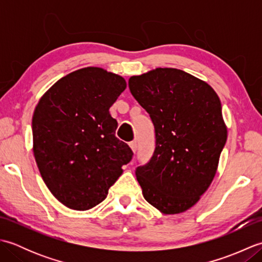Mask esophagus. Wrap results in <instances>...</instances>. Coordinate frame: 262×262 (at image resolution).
Returning <instances> with one entry per match:
<instances>
[{
  "label": "esophagus",
  "instance_id": "34e87169",
  "mask_svg": "<svg viewBox=\"0 0 262 262\" xmlns=\"http://www.w3.org/2000/svg\"><path fill=\"white\" fill-rule=\"evenodd\" d=\"M129 147L132 148V151L135 153L136 149H137V143H136L135 141H134V142H130V143H129Z\"/></svg>",
  "mask_w": 262,
  "mask_h": 262
}]
</instances>
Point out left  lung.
Wrapping results in <instances>:
<instances>
[{
	"label": "left lung",
	"mask_w": 262,
	"mask_h": 262,
	"mask_svg": "<svg viewBox=\"0 0 262 262\" xmlns=\"http://www.w3.org/2000/svg\"><path fill=\"white\" fill-rule=\"evenodd\" d=\"M128 85L157 137L152 159L135 172L143 196L165 215L183 213L216 174L227 138L221 100L208 83L177 69L134 75Z\"/></svg>",
	"instance_id": "8db88e82"
}]
</instances>
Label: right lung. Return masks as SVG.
Here are the masks:
<instances>
[{
  "label": "right lung",
  "mask_w": 262,
  "mask_h": 262,
  "mask_svg": "<svg viewBox=\"0 0 262 262\" xmlns=\"http://www.w3.org/2000/svg\"><path fill=\"white\" fill-rule=\"evenodd\" d=\"M126 86L122 76L89 66L58 80L36 105L33 155L43 182L66 207L88 210L101 203L133 158L109 113Z\"/></svg>",
  "instance_id": "right-lung-1"
}]
</instances>
